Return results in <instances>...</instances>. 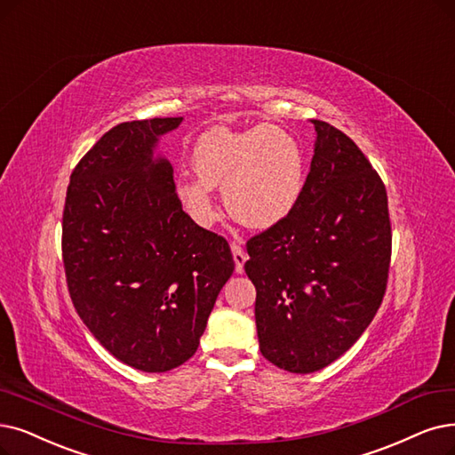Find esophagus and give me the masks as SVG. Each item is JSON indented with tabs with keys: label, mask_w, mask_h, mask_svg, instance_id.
I'll return each instance as SVG.
<instances>
[{
	"label": "esophagus",
	"mask_w": 455,
	"mask_h": 455,
	"mask_svg": "<svg viewBox=\"0 0 455 455\" xmlns=\"http://www.w3.org/2000/svg\"><path fill=\"white\" fill-rule=\"evenodd\" d=\"M231 251H233V259H235V270L241 272L244 270V263H246V259H248V256H246V251H244V248L239 244V243H231Z\"/></svg>",
	"instance_id": "1"
}]
</instances>
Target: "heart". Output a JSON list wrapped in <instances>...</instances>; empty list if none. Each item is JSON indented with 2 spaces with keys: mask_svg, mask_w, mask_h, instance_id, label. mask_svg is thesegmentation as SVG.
I'll return each instance as SVG.
<instances>
[{
  "mask_svg": "<svg viewBox=\"0 0 455 455\" xmlns=\"http://www.w3.org/2000/svg\"><path fill=\"white\" fill-rule=\"evenodd\" d=\"M190 160L197 179L179 180L177 194L199 224L216 218L214 187H222L228 211L256 229L282 222L304 188L300 143L276 124L211 129L196 140Z\"/></svg>",
  "mask_w": 455,
  "mask_h": 455,
  "instance_id": "heart-1",
  "label": "heart"
}]
</instances>
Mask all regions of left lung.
I'll use <instances>...</instances> for the list:
<instances>
[{"instance_id": "obj_1", "label": "left lung", "mask_w": 455, "mask_h": 455, "mask_svg": "<svg viewBox=\"0 0 455 455\" xmlns=\"http://www.w3.org/2000/svg\"><path fill=\"white\" fill-rule=\"evenodd\" d=\"M317 141L299 204L248 239L261 355L319 371L368 329L387 293L392 226L383 179L356 143L312 119Z\"/></svg>"}]
</instances>
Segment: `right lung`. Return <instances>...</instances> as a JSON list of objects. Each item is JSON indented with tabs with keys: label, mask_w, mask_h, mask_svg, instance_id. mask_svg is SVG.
<instances>
[{
	"label": "right lung",
	"mask_w": 455,
	"mask_h": 455,
	"mask_svg": "<svg viewBox=\"0 0 455 455\" xmlns=\"http://www.w3.org/2000/svg\"><path fill=\"white\" fill-rule=\"evenodd\" d=\"M183 117L121 123L70 173L61 251L68 295L104 349L136 370L170 371L197 351L235 270L228 241L183 211L158 136Z\"/></svg>",
	"instance_id": "1"
}]
</instances>
